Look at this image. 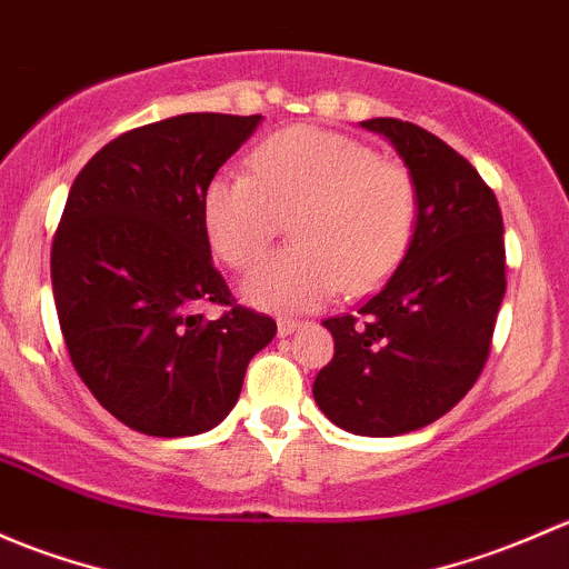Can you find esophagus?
Returning <instances> with one entry per match:
<instances>
[{
	"mask_svg": "<svg viewBox=\"0 0 569 569\" xmlns=\"http://www.w3.org/2000/svg\"><path fill=\"white\" fill-rule=\"evenodd\" d=\"M303 323L301 320H290V318H282L277 323V331H279V337H290L292 331H298V328H301Z\"/></svg>",
	"mask_w": 569,
	"mask_h": 569,
	"instance_id": "34e87169",
	"label": "esophagus"
}]
</instances>
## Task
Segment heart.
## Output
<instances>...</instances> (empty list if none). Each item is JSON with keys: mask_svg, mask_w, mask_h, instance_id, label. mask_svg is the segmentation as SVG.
I'll list each match as a JSON object with an SVG mask.
<instances>
[{"mask_svg": "<svg viewBox=\"0 0 569 569\" xmlns=\"http://www.w3.org/2000/svg\"><path fill=\"white\" fill-rule=\"evenodd\" d=\"M419 191L402 163L323 128H287L251 156V174L224 169L202 197L210 246L232 268L266 254L290 219L292 249L243 282L251 303L307 312L342 287L361 296L400 266L411 246Z\"/></svg>", "mask_w": 569, "mask_h": 569, "instance_id": "1", "label": "heart"}]
</instances>
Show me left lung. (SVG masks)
Listing matches in <instances>:
<instances>
[{"label":"left lung","instance_id":"8db88e82","mask_svg":"<svg viewBox=\"0 0 569 569\" xmlns=\"http://www.w3.org/2000/svg\"><path fill=\"white\" fill-rule=\"evenodd\" d=\"M419 191L416 230L391 279L356 315L328 318L333 359L315 402L356 436L389 438L452 411L493 345L507 254L493 189L443 139L413 122L375 117Z\"/></svg>","mask_w":569,"mask_h":569}]
</instances>
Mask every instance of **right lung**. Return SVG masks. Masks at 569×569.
<instances>
[{"label":"right lung","mask_w":569,"mask_h":569,"mask_svg":"<svg viewBox=\"0 0 569 569\" xmlns=\"http://www.w3.org/2000/svg\"><path fill=\"white\" fill-rule=\"evenodd\" d=\"M260 114H178L111 139L76 174L51 243L57 318L76 372L131 430L197 436L241 395L277 333L210 260L202 197ZM213 302L226 312L204 319Z\"/></svg>","instance_id":"obj_1"}]
</instances>
